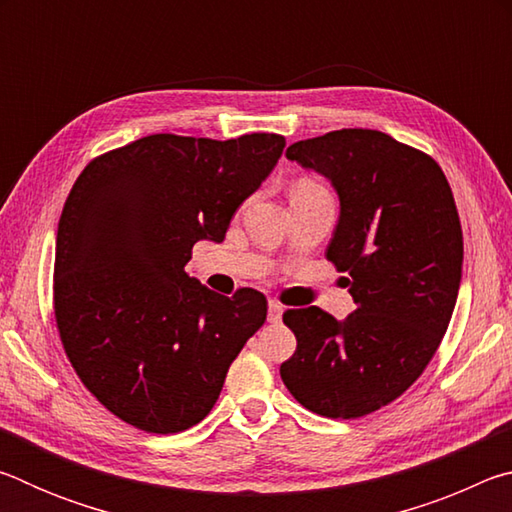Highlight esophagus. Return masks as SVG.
Wrapping results in <instances>:
<instances>
[{"label": "esophagus", "mask_w": 512, "mask_h": 512, "mask_svg": "<svg viewBox=\"0 0 512 512\" xmlns=\"http://www.w3.org/2000/svg\"><path fill=\"white\" fill-rule=\"evenodd\" d=\"M282 311H284V307L277 300L268 302V320H271V323H277V320L282 318Z\"/></svg>", "instance_id": "esophagus-1"}]
</instances>
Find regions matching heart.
Listing matches in <instances>:
<instances>
[{
  "label": "heart",
  "instance_id": "obj_1",
  "mask_svg": "<svg viewBox=\"0 0 512 512\" xmlns=\"http://www.w3.org/2000/svg\"><path fill=\"white\" fill-rule=\"evenodd\" d=\"M293 189H325V187L320 185L318 180H314V178H300Z\"/></svg>",
  "mask_w": 512,
  "mask_h": 512
}]
</instances>
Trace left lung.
Returning a JSON list of instances; mask_svg holds the SVG:
<instances>
[{"mask_svg": "<svg viewBox=\"0 0 512 512\" xmlns=\"http://www.w3.org/2000/svg\"><path fill=\"white\" fill-rule=\"evenodd\" d=\"M287 158L323 173L341 216L327 246L357 309H287L296 352L280 366L289 393L325 418L352 420L397 400L436 354L454 314L463 232L431 155L368 128L291 144Z\"/></svg>", "mask_w": 512, "mask_h": 512, "instance_id": "left-lung-1", "label": "left lung"}]
</instances>
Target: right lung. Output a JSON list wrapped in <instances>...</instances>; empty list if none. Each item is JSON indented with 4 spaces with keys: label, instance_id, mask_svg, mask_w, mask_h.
Segmentation results:
<instances>
[{
    "label": "right lung",
    "instance_id": "right-lung-1",
    "mask_svg": "<svg viewBox=\"0 0 512 512\" xmlns=\"http://www.w3.org/2000/svg\"><path fill=\"white\" fill-rule=\"evenodd\" d=\"M284 144L275 133H158L76 178L58 221L54 316L76 375L119 420L149 433L194 427L264 325V293L219 296L185 266L196 241H223Z\"/></svg>",
    "mask_w": 512,
    "mask_h": 512
}]
</instances>
